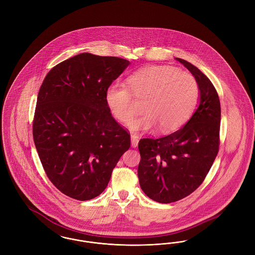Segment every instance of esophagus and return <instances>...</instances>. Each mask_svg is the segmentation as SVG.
Returning a JSON list of instances; mask_svg holds the SVG:
<instances>
[{"instance_id":"1","label":"esophagus","mask_w":255,"mask_h":255,"mask_svg":"<svg viewBox=\"0 0 255 255\" xmlns=\"http://www.w3.org/2000/svg\"><path fill=\"white\" fill-rule=\"evenodd\" d=\"M131 143H132L133 147H136L138 144V136L136 134L131 135Z\"/></svg>"}]
</instances>
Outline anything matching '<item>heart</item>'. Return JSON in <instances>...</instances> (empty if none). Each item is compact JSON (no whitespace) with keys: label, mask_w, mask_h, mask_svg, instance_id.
Instances as JSON below:
<instances>
[{"label":"heart","mask_w":255,"mask_h":255,"mask_svg":"<svg viewBox=\"0 0 255 255\" xmlns=\"http://www.w3.org/2000/svg\"><path fill=\"white\" fill-rule=\"evenodd\" d=\"M199 87L193 75L173 66H151L132 74L127 86L112 83L105 99L113 116L127 123L136 114L137 100L146 112L129 124L133 130H149L158 124L161 132L179 129L190 117Z\"/></svg>","instance_id":"heart-1"}]
</instances>
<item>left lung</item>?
I'll use <instances>...</instances> for the list:
<instances>
[{"mask_svg":"<svg viewBox=\"0 0 255 255\" xmlns=\"http://www.w3.org/2000/svg\"><path fill=\"white\" fill-rule=\"evenodd\" d=\"M177 60L194 75L200 90L199 106L178 131L138 142L140 187L150 199L161 204L177 202L194 192L205 181L220 146L218 93L198 68L181 58Z\"/></svg>","mask_w":255,"mask_h":255,"instance_id":"1","label":"left lung"}]
</instances>
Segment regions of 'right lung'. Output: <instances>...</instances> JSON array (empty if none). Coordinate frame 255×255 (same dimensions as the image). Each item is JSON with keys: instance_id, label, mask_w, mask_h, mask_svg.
Listing matches in <instances>:
<instances>
[{"instance_id": "add662e5", "label": "right lung", "mask_w": 255, "mask_h": 255, "mask_svg": "<svg viewBox=\"0 0 255 255\" xmlns=\"http://www.w3.org/2000/svg\"><path fill=\"white\" fill-rule=\"evenodd\" d=\"M130 62L80 53L54 66L37 97L32 133L49 181L75 200L101 194L122 154L131 145L129 131L106 103L108 86Z\"/></svg>"}]
</instances>
